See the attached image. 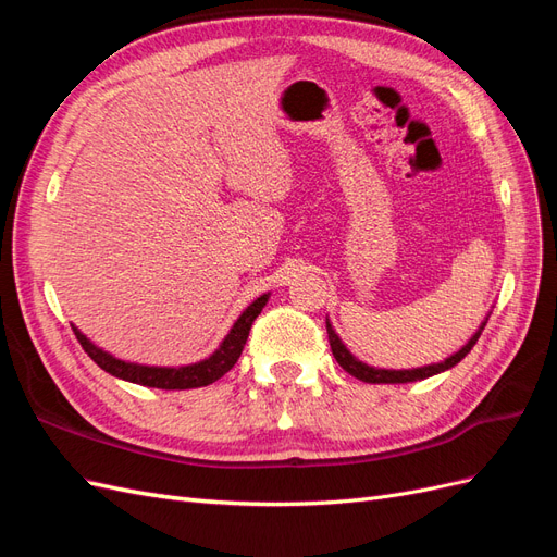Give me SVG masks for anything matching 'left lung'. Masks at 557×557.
<instances>
[{"label":"left lung","mask_w":557,"mask_h":557,"mask_svg":"<svg viewBox=\"0 0 557 557\" xmlns=\"http://www.w3.org/2000/svg\"><path fill=\"white\" fill-rule=\"evenodd\" d=\"M491 313L493 311H487V315L483 318V323L479 325V330L471 334V339L458 350V352H453V356H448L446 360H442V362H432V364H425V367H413V369H381V367H372V364H367V362H362V360H358L356 356H352V352L346 348V344L342 342V336L334 332V327H332V323H330V318L325 320L327 323V336H330V346H332V356L336 358V362H339L346 372L350 374V376H356V379H360V381H364V383H413V381H423V379H430V376H434V374H442V372H446V369H450V367H455L458 364L467 352L474 348V344L479 342V336H481V332H483V327H485V323H487V318H491Z\"/></svg>","instance_id":"obj_1"}]
</instances>
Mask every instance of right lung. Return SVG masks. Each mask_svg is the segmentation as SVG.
Returning a JSON list of instances; mask_svg holds the SVG:
<instances>
[{
	"label": "right lung",
	"instance_id": "1",
	"mask_svg": "<svg viewBox=\"0 0 557 557\" xmlns=\"http://www.w3.org/2000/svg\"><path fill=\"white\" fill-rule=\"evenodd\" d=\"M269 295L272 293H264L258 299L250 301V305L244 309V313L234 320V325L225 334L221 346H218L209 358L193 364H181V367H158V364H139V362L121 360L111 356V352H107L104 348L92 344L76 325L72 327L83 350H86L88 356L111 376L137 383V385H146V387H162V391H190V387H205L230 372L234 362L239 360L252 320H256L264 309Z\"/></svg>",
	"mask_w": 557,
	"mask_h": 557
}]
</instances>
